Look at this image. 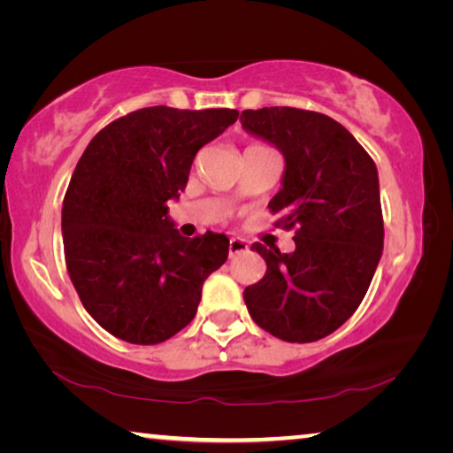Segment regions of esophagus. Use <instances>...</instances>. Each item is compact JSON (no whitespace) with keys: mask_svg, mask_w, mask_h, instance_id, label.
I'll return each instance as SVG.
<instances>
[{"mask_svg":"<svg viewBox=\"0 0 453 453\" xmlns=\"http://www.w3.org/2000/svg\"><path fill=\"white\" fill-rule=\"evenodd\" d=\"M245 250H248V242H245L243 237H237V235L229 237V257L242 254Z\"/></svg>","mask_w":453,"mask_h":453,"instance_id":"esophagus-1","label":"esophagus"}]
</instances>
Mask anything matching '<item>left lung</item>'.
Segmentation results:
<instances>
[{
  "mask_svg": "<svg viewBox=\"0 0 453 453\" xmlns=\"http://www.w3.org/2000/svg\"><path fill=\"white\" fill-rule=\"evenodd\" d=\"M242 126L286 157L283 188L270 202L275 226L296 229V251L254 243L264 280L243 289L256 324L291 343H310L351 318L383 250L378 170L335 119L297 107L242 111Z\"/></svg>",
  "mask_w": 453,
  "mask_h": 453,
  "instance_id": "8db88e82",
  "label": "left lung"
}]
</instances>
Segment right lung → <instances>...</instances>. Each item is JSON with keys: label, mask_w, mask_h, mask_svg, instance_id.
Instances as JSON below:
<instances>
[{"label": "right lung", "mask_w": 453, "mask_h": 453, "mask_svg": "<svg viewBox=\"0 0 453 453\" xmlns=\"http://www.w3.org/2000/svg\"><path fill=\"white\" fill-rule=\"evenodd\" d=\"M237 116L143 107L105 126L75 165L61 210L67 273L89 316L119 340H170L227 259L224 234L180 235L167 202L186 189L199 148Z\"/></svg>", "instance_id": "right-lung-1"}]
</instances>
